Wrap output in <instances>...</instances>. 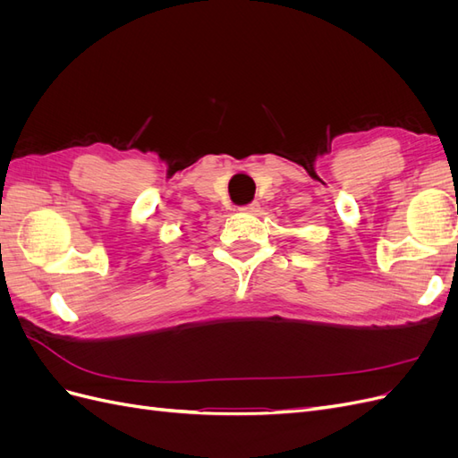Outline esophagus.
Wrapping results in <instances>:
<instances>
[{"label":"esophagus","mask_w":458,"mask_h":458,"mask_svg":"<svg viewBox=\"0 0 458 458\" xmlns=\"http://www.w3.org/2000/svg\"><path fill=\"white\" fill-rule=\"evenodd\" d=\"M239 210H241V212H244V214H254V212H258V204H256V202H252V204H246V206H241Z\"/></svg>","instance_id":"obj_1"}]
</instances>
